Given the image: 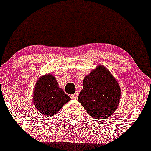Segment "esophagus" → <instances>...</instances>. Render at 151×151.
Here are the masks:
<instances>
[{
  "instance_id": "obj_1",
  "label": "esophagus",
  "mask_w": 151,
  "mask_h": 151,
  "mask_svg": "<svg viewBox=\"0 0 151 151\" xmlns=\"http://www.w3.org/2000/svg\"><path fill=\"white\" fill-rule=\"evenodd\" d=\"M70 97L72 99H76V98H78V93H74L73 95H72Z\"/></svg>"
}]
</instances>
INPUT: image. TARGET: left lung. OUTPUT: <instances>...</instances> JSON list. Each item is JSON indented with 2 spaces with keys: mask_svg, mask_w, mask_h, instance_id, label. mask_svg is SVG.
I'll use <instances>...</instances> for the list:
<instances>
[{
  "mask_svg": "<svg viewBox=\"0 0 151 151\" xmlns=\"http://www.w3.org/2000/svg\"><path fill=\"white\" fill-rule=\"evenodd\" d=\"M121 90L116 78L104 65H98L85 76L78 101L93 118L105 119L114 113Z\"/></svg>",
  "mask_w": 151,
  "mask_h": 151,
  "instance_id": "obj_1",
  "label": "left lung"
}]
</instances>
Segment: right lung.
I'll list each match as a JSON object with an SVG mask.
<instances>
[{"instance_id":"obj_1","label":"right lung","mask_w":151,"mask_h":151,"mask_svg":"<svg viewBox=\"0 0 151 151\" xmlns=\"http://www.w3.org/2000/svg\"><path fill=\"white\" fill-rule=\"evenodd\" d=\"M70 101L51 73L38 78L33 89V102L40 114L53 116Z\"/></svg>"}]
</instances>
